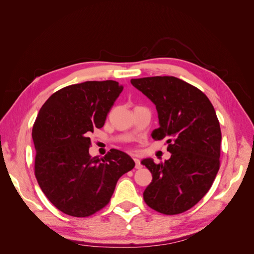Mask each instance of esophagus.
I'll return each instance as SVG.
<instances>
[{"label": "esophagus", "mask_w": 254, "mask_h": 254, "mask_svg": "<svg viewBox=\"0 0 254 254\" xmlns=\"http://www.w3.org/2000/svg\"><path fill=\"white\" fill-rule=\"evenodd\" d=\"M134 161H135V168L136 169H141L142 168V164H141V161H139V159L134 158Z\"/></svg>", "instance_id": "34e87169"}]
</instances>
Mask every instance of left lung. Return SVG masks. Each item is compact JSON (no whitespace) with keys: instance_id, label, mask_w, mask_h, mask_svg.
Masks as SVG:
<instances>
[{"instance_id":"8db88e82","label":"left lung","mask_w":254,"mask_h":254,"mask_svg":"<svg viewBox=\"0 0 254 254\" xmlns=\"http://www.w3.org/2000/svg\"><path fill=\"white\" fill-rule=\"evenodd\" d=\"M131 83L155 104L159 127L152 137L166 138L171 154L164 164L142 160L153 175L144 201L165 215L186 212L208 192L219 170L222 132L216 112L203 91L180 78L154 76Z\"/></svg>"}]
</instances>
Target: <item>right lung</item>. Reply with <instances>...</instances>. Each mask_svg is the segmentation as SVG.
<instances>
[{
  "instance_id": "obj_1",
  "label": "right lung",
  "mask_w": 254,
  "mask_h": 254,
  "mask_svg": "<svg viewBox=\"0 0 254 254\" xmlns=\"http://www.w3.org/2000/svg\"><path fill=\"white\" fill-rule=\"evenodd\" d=\"M123 87L116 80L85 82L52 94L32 127L35 176L55 206L69 216L87 217L109 203L119 178L134 168L127 154L110 149L91 157L89 134L104 127Z\"/></svg>"
}]
</instances>
